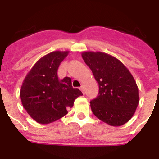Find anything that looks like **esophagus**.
Here are the masks:
<instances>
[{"label":"esophagus","mask_w":159,"mask_h":159,"mask_svg":"<svg viewBox=\"0 0 159 159\" xmlns=\"http://www.w3.org/2000/svg\"><path fill=\"white\" fill-rule=\"evenodd\" d=\"M80 90H81V91H82V93H83V94H85V92H84V88H83V87H80Z\"/></svg>","instance_id":"34e87169"}]
</instances>
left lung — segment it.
Segmentation results:
<instances>
[{
    "instance_id": "1",
    "label": "left lung",
    "mask_w": 159,
    "mask_h": 159,
    "mask_svg": "<svg viewBox=\"0 0 159 159\" xmlns=\"http://www.w3.org/2000/svg\"><path fill=\"white\" fill-rule=\"evenodd\" d=\"M82 56L99 85L98 96L90 102L93 114L111 126L127 123L139 102L132 74L120 60L107 53L84 52Z\"/></svg>"
}]
</instances>
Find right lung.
<instances>
[{"instance_id": "obj_1", "label": "right lung", "mask_w": 159, "mask_h": 159, "mask_svg": "<svg viewBox=\"0 0 159 159\" xmlns=\"http://www.w3.org/2000/svg\"><path fill=\"white\" fill-rule=\"evenodd\" d=\"M68 51H54L40 59L26 75L20 89L24 108L36 122L49 124L67 113L76 98L82 93L73 88L72 79L65 77L60 80L57 68L67 57Z\"/></svg>"}]
</instances>
